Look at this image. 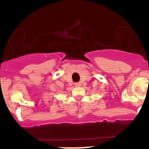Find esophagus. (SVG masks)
Returning <instances> with one entry per match:
<instances>
[{
  "instance_id": "1",
  "label": "esophagus",
  "mask_w": 149,
  "mask_h": 149,
  "mask_svg": "<svg viewBox=\"0 0 149 149\" xmlns=\"http://www.w3.org/2000/svg\"><path fill=\"white\" fill-rule=\"evenodd\" d=\"M75 86H77V87H79V86H81V83H76V84H75Z\"/></svg>"
}]
</instances>
